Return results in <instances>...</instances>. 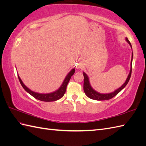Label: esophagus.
<instances>
[{
	"instance_id": "esophagus-1",
	"label": "esophagus",
	"mask_w": 146,
	"mask_h": 146,
	"mask_svg": "<svg viewBox=\"0 0 146 146\" xmlns=\"http://www.w3.org/2000/svg\"><path fill=\"white\" fill-rule=\"evenodd\" d=\"M82 68V65L81 64H78L76 65V68L79 69V68Z\"/></svg>"
}]
</instances>
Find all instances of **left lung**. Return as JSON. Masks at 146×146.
Returning <instances> with one entry per match:
<instances>
[{
  "instance_id": "obj_1",
  "label": "left lung",
  "mask_w": 146,
  "mask_h": 146,
  "mask_svg": "<svg viewBox=\"0 0 146 146\" xmlns=\"http://www.w3.org/2000/svg\"><path fill=\"white\" fill-rule=\"evenodd\" d=\"M125 40L129 44L131 48H132L131 44L129 40L128 39L127 37L125 38ZM133 53L132 52V55H131V68L129 70V73L128 74V76L127 77L126 80L123 85L121 86V87L115 90L113 92H111L110 93H106V94H103V93H100L98 91L94 90L93 88L91 86L90 81H89V78L88 76V74L83 72V76H84V86H83V89L85 94L89 98H90L93 100H109L111 98H113L116 95L118 94V93L120 92L123 89H124L125 87L128 83L129 81L131 75V71H132V62H133Z\"/></svg>"
}]
</instances>
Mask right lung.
Instances as JSON below:
<instances>
[{
    "mask_svg": "<svg viewBox=\"0 0 146 146\" xmlns=\"http://www.w3.org/2000/svg\"><path fill=\"white\" fill-rule=\"evenodd\" d=\"M74 73H75V69L73 68L71 70L70 72L66 76L64 80L63 81L62 84H61V86H60V88L58 89H57V90L54 92H52L50 93H46V94H43V93H39L37 92L33 91L23 83V82L22 81L20 77L19 76V75H18V77L20 82V84L22 86V87H23L25 90L27 92H28L29 94L31 95L33 97H34L35 99L41 100V101L52 102V101H55V100H58L59 99H60L63 96H64L65 93L66 92L67 84H68L71 77L73 75Z\"/></svg>",
    "mask_w": 146,
    "mask_h": 146,
    "instance_id": "right-lung-1",
    "label": "right lung"
}]
</instances>
